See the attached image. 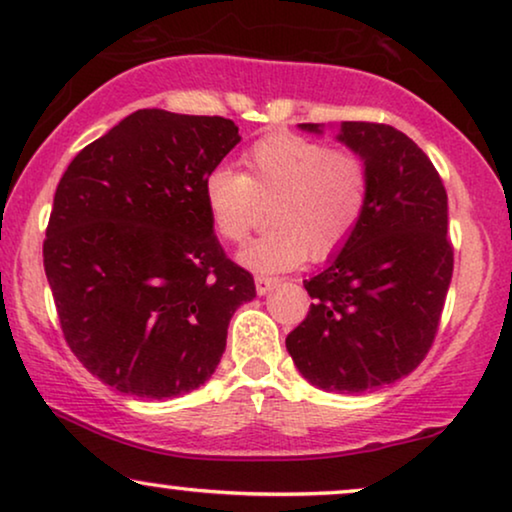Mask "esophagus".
<instances>
[{
	"label": "esophagus",
	"instance_id": "esophagus-1",
	"mask_svg": "<svg viewBox=\"0 0 512 512\" xmlns=\"http://www.w3.org/2000/svg\"><path fill=\"white\" fill-rule=\"evenodd\" d=\"M278 285V278H271V276H255V287H257V294H266L273 287Z\"/></svg>",
	"mask_w": 512,
	"mask_h": 512
}]
</instances>
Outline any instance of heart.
Listing matches in <instances>:
<instances>
[{
  "instance_id": "1",
  "label": "heart",
  "mask_w": 512,
  "mask_h": 512,
  "mask_svg": "<svg viewBox=\"0 0 512 512\" xmlns=\"http://www.w3.org/2000/svg\"><path fill=\"white\" fill-rule=\"evenodd\" d=\"M246 174L215 167L204 178V204L220 239L246 241L269 206L271 229L239 259L253 271H285L322 262L348 243L366 218L373 176L364 153L331 148L299 134H271L243 153Z\"/></svg>"
}]
</instances>
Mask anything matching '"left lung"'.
<instances>
[{
    "label": "left lung",
    "mask_w": 512,
    "mask_h": 512,
    "mask_svg": "<svg viewBox=\"0 0 512 512\" xmlns=\"http://www.w3.org/2000/svg\"><path fill=\"white\" fill-rule=\"evenodd\" d=\"M320 132L318 125H301ZM345 146L366 155V218L325 271L304 280L308 315L285 338L301 376L359 394L408 376L434 345L455 248L448 192L413 139L383 122H343Z\"/></svg>",
    "instance_id": "obj_1"
}]
</instances>
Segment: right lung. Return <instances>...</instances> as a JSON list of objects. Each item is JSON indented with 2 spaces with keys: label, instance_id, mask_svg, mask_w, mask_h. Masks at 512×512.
<instances>
[{
  "label": "right lung",
  "instance_id": "obj_1",
  "mask_svg": "<svg viewBox=\"0 0 512 512\" xmlns=\"http://www.w3.org/2000/svg\"><path fill=\"white\" fill-rule=\"evenodd\" d=\"M241 141L220 115L141 109L60 178L43 269L64 341L92 376L143 399L204 385L253 273L213 234L204 178Z\"/></svg>",
  "mask_w": 512,
  "mask_h": 512
}]
</instances>
